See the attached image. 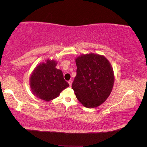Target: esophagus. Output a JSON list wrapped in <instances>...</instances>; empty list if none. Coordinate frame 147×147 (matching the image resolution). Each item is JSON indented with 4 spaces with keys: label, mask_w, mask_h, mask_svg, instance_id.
<instances>
[{
    "label": "esophagus",
    "mask_w": 147,
    "mask_h": 147,
    "mask_svg": "<svg viewBox=\"0 0 147 147\" xmlns=\"http://www.w3.org/2000/svg\"><path fill=\"white\" fill-rule=\"evenodd\" d=\"M68 83H69V84L70 86H72V80H69V81H68Z\"/></svg>",
    "instance_id": "esophagus-1"
}]
</instances>
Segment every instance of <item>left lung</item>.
Wrapping results in <instances>:
<instances>
[{"label": "left lung", "mask_w": 147, "mask_h": 147, "mask_svg": "<svg viewBox=\"0 0 147 147\" xmlns=\"http://www.w3.org/2000/svg\"><path fill=\"white\" fill-rule=\"evenodd\" d=\"M77 75L72 84L75 96L83 106L94 108L106 100L112 92L114 74L104 56L90 53L75 59Z\"/></svg>", "instance_id": "left-lung-1"}]
</instances>
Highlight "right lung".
Masks as SVG:
<instances>
[{
  "instance_id": "add662e5",
  "label": "right lung",
  "mask_w": 147,
  "mask_h": 147,
  "mask_svg": "<svg viewBox=\"0 0 147 147\" xmlns=\"http://www.w3.org/2000/svg\"><path fill=\"white\" fill-rule=\"evenodd\" d=\"M56 65L55 61L47 59L46 63L37 65L31 74V91L38 98L47 102L51 100L69 86L64 78L63 72L56 68Z\"/></svg>"
}]
</instances>
